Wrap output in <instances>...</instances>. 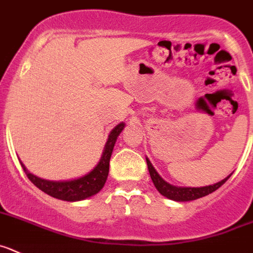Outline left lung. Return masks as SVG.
I'll use <instances>...</instances> for the list:
<instances>
[{
  "label": "left lung",
  "instance_id": "1",
  "mask_svg": "<svg viewBox=\"0 0 253 253\" xmlns=\"http://www.w3.org/2000/svg\"><path fill=\"white\" fill-rule=\"evenodd\" d=\"M147 166H148V170L149 174H151L152 181H153L157 190H158L162 195L168 198V199L175 200V202H190V200L199 199V198L205 197V195L211 194L212 192H215L216 189H219L220 186L231 176V174H230L229 176H226V178L222 179L219 183L214 184V185L202 186V188H179V186L170 185V184H168L167 181H164L163 179L159 176V174L157 173L156 169L153 168V166H152L151 162L148 161V158H147Z\"/></svg>",
  "mask_w": 253,
  "mask_h": 253
}]
</instances>
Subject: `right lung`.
Wrapping results in <instances>:
<instances>
[{
	"mask_svg": "<svg viewBox=\"0 0 253 253\" xmlns=\"http://www.w3.org/2000/svg\"><path fill=\"white\" fill-rule=\"evenodd\" d=\"M124 127V124H120L112 129L109 139L105 144L104 153H102L99 164L89 174L82 176V178L69 181H49L38 178V176L27 171L26 167L21 163L22 168L26 171L29 180L37 188L41 189L42 192L46 193L50 197L60 200H67V202H79V200L86 199V198L99 193L106 183L107 175H109L110 158H111V153L114 151L115 142H116L117 137L121 133Z\"/></svg>",
	"mask_w": 253,
	"mask_h": 253,
	"instance_id": "obj_1",
	"label": "right lung"
}]
</instances>
